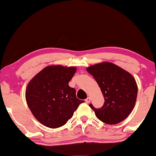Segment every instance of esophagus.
Instances as JSON below:
<instances>
[{
    "mask_svg": "<svg viewBox=\"0 0 156 156\" xmlns=\"http://www.w3.org/2000/svg\"><path fill=\"white\" fill-rule=\"evenodd\" d=\"M90 101H91V98H89V97H88V98H87V99L85 100V102L87 103H90Z\"/></svg>",
    "mask_w": 156,
    "mask_h": 156,
    "instance_id": "obj_1",
    "label": "esophagus"
}]
</instances>
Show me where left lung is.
Segmentation results:
<instances>
[{"label":"left lung","instance_id":"obj_1","mask_svg":"<svg viewBox=\"0 0 156 156\" xmlns=\"http://www.w3.org/2000/svg\"><path fill=\"white\" fill-rule=\"evenodd\" d=\"M101 88L105 103L96 108L89 104L96 117L103 122L115 125L124 120L133 110L137 97L136 80L129 73L109 62L98 64L87 69Z\"/></svg>","mask_w":156,"mask_h":156}]
</instances>
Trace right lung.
<instances>
[{
	"label": "right lung",
	"mask_w": 156,
	"mask_h": 156,
	"mask_svg": "<svg viewBox=\"0 0 156 156\" xmlns=\"http://www.w3.org/2000/svg\"><path fill=\"white\" fill-rule=\"evenodd\" d=\"M76 72V67L49 66L28 84L27 104L42 125L51 128L65 125L84 102L76 98V89L68 85Z\"/></svg>",
	"instance_id": "obj_1"
}]
</instances>
